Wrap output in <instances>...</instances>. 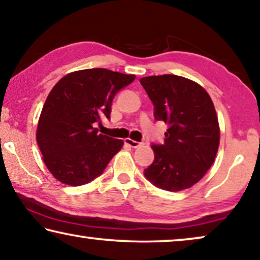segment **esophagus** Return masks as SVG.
Returning <instances> with one entry per match:
<instances>
[{
    "label": "esophagus",
    "mask_w": 260,
    "mask_h": 260,
    "mask_svg": "<svg viewBox=\"0 0 260 260\" xmlns=\"http://www.w3.org/2000/svg\"><path fill=\"white\" fill-rule=\"evenodd\" d=\"M125 143H126V145H128L129 147H132V148H138V147H140L142 145L141 142L132 140V139H129V138L125 139Z\"/></svg>",
    "instance_id": "esophagus-1"
}]
</instances>
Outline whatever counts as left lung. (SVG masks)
<instances>
[{
	"mask_svg": "<svg viewBox=\"0 0 260 260\" xmlns=\"http://www.w3.org/2000/svg\"><path fill=\"white\" fill-rule=\"evenodd\" d=\"M154 104V117L167 122L164 145H153L155 158L145 176L157 188L181 191L196 184L214 164L220 129L208 92L184 77L140 79Z\"/></svg>",
	"mask_w": 260,
	"mask_h": 260,
	"instance_id": "left-lung-1",
	"label": "left lung"
}]
</instances>
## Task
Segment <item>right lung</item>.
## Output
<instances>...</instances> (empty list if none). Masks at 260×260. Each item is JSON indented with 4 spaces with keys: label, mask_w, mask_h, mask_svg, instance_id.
Wrapping results in <instances>:
<instances>
[{
    "label": "right lung",
    "mask_w": 260,
    "mask_h": 260,
    "mask_svg": "<svg viewBox=\"0 0 260 260\" xmlns=\"http://www.w3.org/2000/svg\"><path fill=\"white\" fill-rule=\"evenodd\" d=\"M135 79L107 69L70 72L50 91L38 119L36 140L43 161L59 182L72 187L103 174L123 141L93 127L110 119L112 100Z\"/></svg>",
    "instance_id": "right-lung-1"
}]
</instances>
